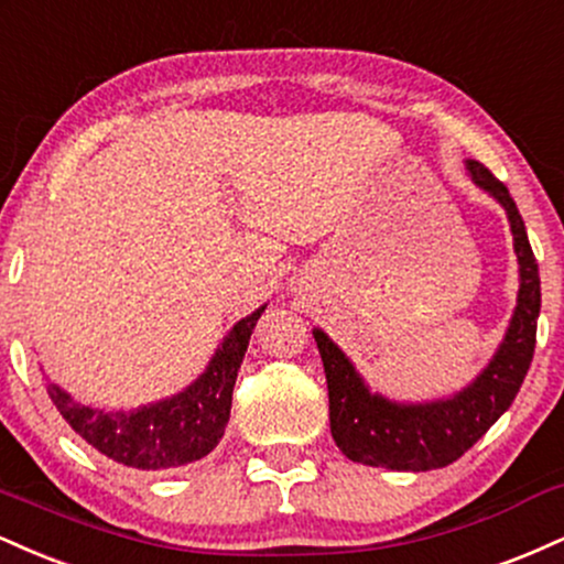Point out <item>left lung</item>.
I'll return each instance as SVG.
<instances>
[{
  "mask_svg": "<svg viewBox=\"0 0 564 564\" xmlns=\"http://www.w3.org/2000/svg\"><path fill=\"white\" fill-rule=\"evenodd\" d=\"M473 182L505 205L514 235V253L520 261V295L505 343L494 361L482 369L473 386L454 399L420 403H393L372 395L343 350L322 329H314L329 390V430L350 462L369 467L425 469L446 467L473 448L488 427L507 412L531 369L535 350V324L541 311L539 263L528 242L525 224L512 195L486 165L467 161Z\"/></svg>",
  "mask_w": 564,
  "mask_h": 564,
  "instance_id": "left-lung-1",
  "label": "left lung"
}]
</instances>
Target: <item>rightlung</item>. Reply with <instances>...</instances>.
I'll use <instances>...</instances> for the list:
<instances>
[{
  "label": "right lung",
  "instance_id": "obj_1",
  "mask_svg": "<svg viewBox=\"0 0 564 564\" xmlns=\"http://www.w3.org/2000/svg\"><path fill=\"white\" fill-rule=\"evenodd\" d=\"M263 306L248 319L237 322L214 361L184 393L174 399L150 403L137 412H108V409L84 406L73 401L65 390L50 386V399L63 420L99 454L118 465L137 469H171L203 459L221 441L229 422L231 390L237 369L248 350Z\"/></svg>",
  "mask_w": 564,
  "mask_h": 564
}]
</instances>
